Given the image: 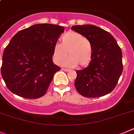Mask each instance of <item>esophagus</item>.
<instances>
[{
    "label": "esophagus",
    "mask_w": 134,
    "mask_h": 134,
    "mask_svg": "<svg viewBox=\"0 0 134 134\" xmlns=\"http://www.w3.org/2000/svg\"><path fill=\"white\" fill-rule=\"evenodd\" d=\"M62 70H63L64 71L67 72V71H69V69H67V68H63Z\"/></svg>",
    "instance_id": "esophagus-1"
}]
</instances>
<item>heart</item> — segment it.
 I'll return each mask as SVG.
<instances>
[{
  "instance_id": "heart-1",
  "label": "heart",
  "mask_w": 134,
  "mask_h": 134,
  "mask_svg": "<svg viewBox=\"0 0 134 134\" xmlns=\"http://www.w3.org/2000/svg\"><path fill=\"white\" fill-rule=\"evenodd\" d=\"M67 52L70 57L64 60ZM53 56L54 61L58 65L62 62L61 65L66 67H75L77 65L80 67H86L92 59V44L83 35L69 32L63 36L61 44H54Z\"/></svg>"
}]
</instances>
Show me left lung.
<instances>
[{"instance_id":"1","label":"left lung","mask_w":134,"mask_h":134,"mask_svg":"<svg viewBox=\"0 0 134 134\" xmlns=\"http://www.w3.org/2000/svg\"><path fill=\"white\" fill-rule=\"evenodd\" d=\"M71 30L92 43L93 57L88 66L77 70L75 86L88 98L104 96L112 91L123 71L122 52L112 35L94 25H74Z\"/></svg>"}]
</instances>
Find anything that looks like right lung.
Instances as JSON below:
<instances>
[{"label":"right lung","mask_w":134,"mask_h":134,"mask_svg":"<svg viewBox=\"0 0 134 134\" xmlns=\"http://www.w3.org/2000/svg\"><path fill=\"white\" fill-rule=\"evenodd\" d=\"M64 27L49 24H35L17 32L5 48L1 75L9 90L25 98L45 94L56 72L53 47Z\"/></svg>","instance_id":"obj_1"}]
</instances>
